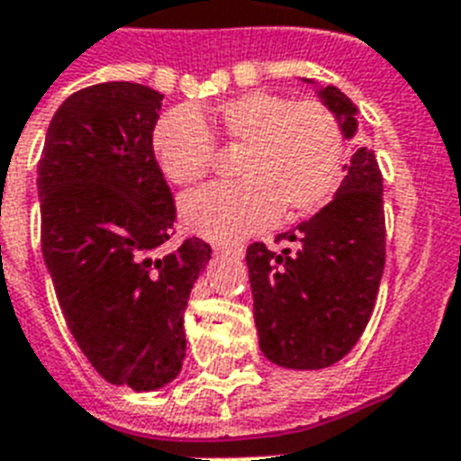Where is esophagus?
Wrapping results in <instances>:
<instances>
[{
  "mask_svg": "<svg viewBox=\"0 0 461 461\" xmlns=\"http://www.w3.org/2000/svg\"><path fill=\"white\" fill-rule=\"evenodd\" d=\"M218 250L220 253H227V256H234V258L243 256V246H239V243H231V246H227V243H220Z\"/></svg>",
  "mask_w": 461,
  "mask_h": 461,
  "instance_id": "obj_1",
  "label": "esophagus"
}]
</instances>
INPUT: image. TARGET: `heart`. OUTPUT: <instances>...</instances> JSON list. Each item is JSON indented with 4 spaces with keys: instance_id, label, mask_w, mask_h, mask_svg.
I'll use <instances>...</instances> for the list:
<instances>
[{
    "instance_id": "heart-1",
    "label": "heart",
    "mask_w": 461,
    "mask_h": 461,
    "mask_svg": "<svg viewBox=\"0 0 461 461\" xmlns=\"http://www.w3.org/2000/svg\"><path fill=\"white\" fill-rule=\"evenodd\" d=\"M211 127L239 151L237 182L189 192L179 212L189 230L234 241L275 220L295 222L327 203L339 185L343 132L321 101L253 89L220 101ZM153 153L172 185H192L215 166L218 146L194 108H172L153 127Z\"/></svg>"
}]
</instances>
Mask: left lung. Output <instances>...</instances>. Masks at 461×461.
Here are the masks:
<instances>
[{
	"label": "left lung",
	"instance_id": "8db88e82",
	"mask_svg": "<svg viewBox=\"0 0 461 461\" xmlns=\"http://www.w3.org/2000/svg\"><path fill=\"white\" fill-rule=\"evenodd\" d=\"M346 137L357 108L336 87L320 92ZM336 196L295 230L246 249L260 350L286 369H324L346 357L374 312L386 265L384 177L372 149H357Z\"/></svg>",
	"mask_w": 461,
	"mask_h": 461
}]
</instances>
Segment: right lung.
Listing matches in <instances>:
<instances>
[{"label":"right lung","mask_w":461,"mask_h":461,"mask_svg":"<svg viewBox=\"0 0 461 461\" xmlns=\"http://www.w3.org/2000/svg\"><path fill=\"white\" fill-rule=\"evenodd\" d=\"M163 95L101 82L49 122L37 192L42 253L70 334L115 386L153 391L185 362V310L211 260L203 239L166 253L177 218L153 156Z\"/></svg>","instance_id":"1"}]
</instances>
